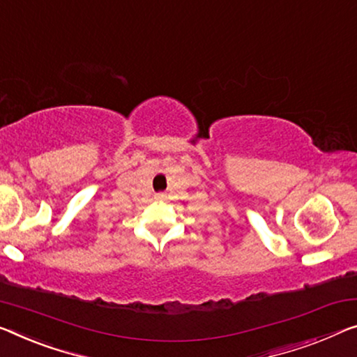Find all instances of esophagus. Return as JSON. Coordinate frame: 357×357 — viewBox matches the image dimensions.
<instances>
[{
	"label": "esophagus",
	"instance_id": "34e87169",
	"mask_svg": "<svg viewBox=\"0 0 357 357\" xmlns=\"http://www.w3.org/2000/svg\"><path fill=\"white\" fill-rule=\"evenodd\" d=\"M156 197H158V199H162V197H164V196H162V195H158Z\"/></svg>",
	"mask_w": 357,
	"mask_h": 357
}]
</instances>
